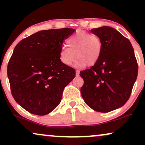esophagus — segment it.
Returning <instances> with one entry per match:
<instances>
[{
  "label": "esophagus",
  "mask_w": 145,
  "mask_h": 145,
  "mask_svg": "<svg viewBox=\"0 0 145 145\" xmlns=\"http://www.w3.org/2000/svg\"><path fill=\"white\" fill-rule=\"evenodd\" d=\"M76 76H79V74H80V71H79V70H76Z\"/></svg>",
  "instance_id": "obj_1"
}]
</instances>
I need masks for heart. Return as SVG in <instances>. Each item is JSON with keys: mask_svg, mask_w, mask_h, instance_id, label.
I'll use <instances>...</instances> for the list:
<instances>
[{"mask_svg": "<svg viewBox=\"0 0 145 145\" xmlns=\"http://www.w3.org/2000/svg\"><path fill=\"white\" fill-rule=\"evenodd\" d=\"M68 48H63L59 53L61 62L69 66L76 59V65L83 67L93 65L99 61L103 51L101 39L96 35L90 34L84 31H79L67 41Z\"/></svg>", "mask_w": 145, "mask_h": 145, "instance_id": "b5f03b06", "label": "heart"}]
</instances>
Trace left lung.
<instances>
[{
  "mask_svg": "<svg viewBox=\"0 0 145 145\" xmlns=\"http://www.w3.org/2000/svg\"><path fill=\"white\" fill-rule=\"evenodd\" d=\"M102 41L101 55L93 67L81 71L82 97L91 108L108 112L127 102L138 75V64L130 41L114 28L91 30Z\"/></svg>",
  "mask_w": 145,
  "mask_h": 145,
  "instance_id": "8db88e82",
  "label": "left lung"
}]
</instances>
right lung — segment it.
<instances>
[{
  "mask_svg": "<svg viewBox=\"0 0 145 145\" xmlns=\"http://www.w3.org/2000/svg\"><path fill=\"white\" fill-rule=\"evenodd\" d=\"M76 30H43L16 45L7 66L11 93L28 112L46 115L61 102L64 88L76 71L61 62L59 53L65 39Z\"/></svg>",
  "mask_w": 145,
  "mask_h": 145,
  "instance_id": "1",
  "label": "right lung"
}]
</instances>
